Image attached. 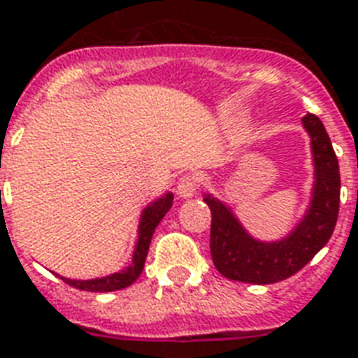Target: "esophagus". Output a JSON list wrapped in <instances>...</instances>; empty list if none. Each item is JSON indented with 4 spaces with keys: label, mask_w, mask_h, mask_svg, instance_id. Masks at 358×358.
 I'll list each match as a JSON object with an SVG mask.
<instances>
[{
    "label": "esophagus",
    "mask_w": 358,
    "mask_h": 358,
    "mask_svg": "<svg viewBox=\"0 0 358 358\" xmlns=\"http://www.w3.org/2000/svg\"><path fill=\"white\" fill-rule=\"evenodd\" d=\"M199 189V178L195 174H185L178 180V185H176V193H178L182 199L193 197Z\"/></svg>",
    "instance_id": "1"
}]
</instances>
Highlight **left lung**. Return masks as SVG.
I'll return each instance as SVG.
<instances>
[{
	"instance_id": "1",
	"label": "left lung",
	"mask_w": 358,
	"mask_h": 358,
	"mask_svg": "<svg viewBox=\"0 0 358 358\" xmlns=\"http://www.w3.org/2000/svg\"><path fill=\"white\" fill-rule=\"evenodd\" d=\"M312 138L315 184L312 203L294 231L278 242H261L245 233L231 208L212 195L204 203L212 212L210 253L217 272L234 282L276 283L304 268L336 227L340 210V167L329 133L315 114L302 118Z\"/></svg>"
}]
</instances>
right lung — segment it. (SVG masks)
I'll return each instance as SVG.
<instances>
[{
    "mask_svg": "<svg viewBox=\"0 0 358 358\" xmlns=\"http://www.w3.org/2000/svg\"><path fill=\"white\" fill-rule=\"evenodd\" d=\"M171 206H173V193H167L144 208L143 215H141V223H138V240H136L135 252H133V261L127 268L120 270L110 276L95 278V280H69V278H62V280L71 287L80 289V291H92V293H108V291L129 287L131 283L141 276L155 227L159 225V222L165 217Z\"/></svg>",
    "mask_w": 358,
    "mask_h": 358,
    "instance_id": "1",
    "label": "right lung"
}]
</instances>
